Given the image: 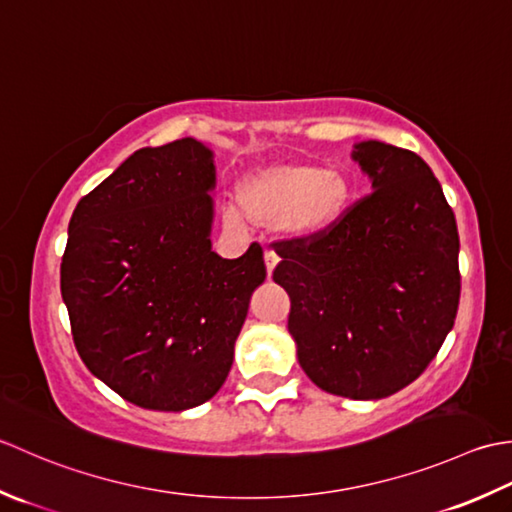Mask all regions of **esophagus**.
<instances>
[{"instance_id": "esophagus-1", "label": "esophagus", "mask_w": 512, "mask_h": 512, "mask_svg": "<svg viewBox=\"0 0 512 512\" xmlns=\"http://www.w3.org/2000/svg\"><path fill=\"white\" fill-rule=\"evenodd\" d=\"M280 256L274 252V249H265V265H267V274L271 276V271H274V267L278 265Z\"/></svg>"}]
</instances>
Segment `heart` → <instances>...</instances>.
I'll list each match as a JSON object with an SVG mask.
<instances>
[{
	"instance_id": "obj_1",
	"label": "heart",
	"mask_w": 512,
	"mask_h": 512,
	"mask_svg": "<svg viewBox=\"0 0 512 512\" xmlns=\"http://www.w3.org/2000/svg\"><path fill=\"white\" fill-rule=\"evenodd\" d=\"M349 203V181L340 170L316 165H274L241 183V203L225 207V221L245 229L252 218L283 221L294 236H316L342 216Z\"/></svg>"
}]
</instances>
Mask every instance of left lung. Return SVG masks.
Returning <instances> with one entry per match:
<instances>
[{"mask_svg":"<svg viewBox=\"0 0 512 512\" xmlns=\"http://www.w3.org/2000/svg\"><path fill=\"white\" fill-rule=\"evenodd\" d=\"M371 194L325 232L276 243L274 280L291 300L289 333L322 391L380 400L437 356L460 305V236L440 181L411 150H353Z\"/></svg>","mask_w":512,"mask_h":512,"instance_id":"left-lung-1","label":"left lung"}]
</instances>
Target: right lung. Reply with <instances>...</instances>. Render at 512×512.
<instances>
[{"instance_id":"add662e5","label":"right lung","mask_w":512,"mask_h":512,"mask_svg":"<svg viewBox=\"0 0 512 512\" xmlns=\"http://www.w3.org/2000/svg\"><path fill=\"white\" fill-rule=\"evenodd\" d=\"M214 152L192 137L141 148L77 203L61 298L83 364L123 400L185 411L234 362L263 249L212 252Z\"/></svg>"}]
</instances>
